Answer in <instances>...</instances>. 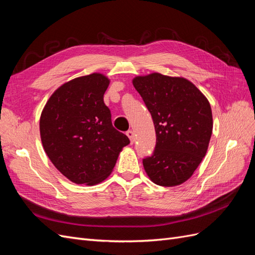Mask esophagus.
<instances>
[{"instance_id":"1","label":"esophagus","mask_w":255,"mask_h":255,"mask_svg":"<svg viewBox=\"0 0 255 255\" xmlns=\"http://www.w3.org/2000/svg\"><path fill=\"white\" fill-rule=\"evenodd\" d=\"M127 136L129 138V140H130V143H134V133H133V130H128L127 132Z\"/></svg>"}]
</instances>
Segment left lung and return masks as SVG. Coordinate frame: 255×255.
<instances>
[{"label": "left lung", "instance_id": "8db88e82", "mask_svg": "<svg viewBox=\"0 0 255 255\" xmlns=\"http://www.w3.org/2000/svg\"><path fill=\"white\" fill-rule=\"evenodd\" d=\"M135 89L150 112L155 150L142 159L150 180L171 187L186 182L205 156L213 132L210 102L184 78L160 73L136 76Z\"/></svg>", "mask_w": 255, "mask_h": 255}]
</instances>
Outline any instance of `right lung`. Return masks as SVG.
Instances as JSON below:
<instances>
[{
    "mask_svg": "<svg viewBox=\"0 0 255 255\" xmlns=\"http://www.w3.org/2000/svg\"><path fill=\"white\" fill-rule=\"evenodd\" d=\"M110 80L101 73L61 85L40 116L43 149L57 170L75 184L96 185L111 174L127 135L112 125L103 101Z\"/></svg>",
    "mask_w": 255,
    "mask_h": 255,
    "instance_id": "add662e5",
    "label": "right lung"
}]
</instances>
